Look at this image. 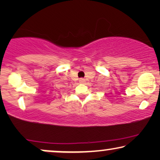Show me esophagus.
<instances>
[{
	"mask_svg": "<svg viewBox=\"0 0 160 160\" xmlns=\"http://www.w3.org/2000/svg\"><path fill=\"white\" fill-rule=\"evenodd\" d=\"M79 82H80V83H84V78H81V79L79 80Z\"/></svg>",
	"mask_w": 160,
	"mask_h": 160,
	"instance_id": "obj_1",
	"label": "esophagus"
}]
</instances>
